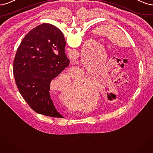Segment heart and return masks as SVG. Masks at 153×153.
Listing matches in <instances>:
<instances>
[{"instance_id":"1","label":"heart","mask_w":153,"mask_h":153,"mask_svg":"<svg viewBox=\"0 0 153 153\" xmlns=\"http://www.w3.org/2000/svg\"><path fill=\"white\" fill-rule=\"evenodd\" d=\"M81 75H82V74H81ZM84 75V74H83ZM60 78L61 79H60V80H63L64 81H67L68 83L69 82V81H70V75H69V74L68 73H63V74H60V76H59V77L58 78V79H59ZM57 80V79H56ZM76 81H76H74V82H75ZM79 85V83H77V85ZM58 91H62L63 93H65V94L66 95H77V94H79V91H73V92H71V93H70V92H67V93H66V92H65V90L63 89V88H58Z\"/></svg>"}]
</instances>
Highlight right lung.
<instances>
[{"mask_svg":"<svg viewBox=\"0 0 153 153\" xmlns=\"http://www.w3.org/2000/svg\"><path fill=\"white\" fill-rule=\"evenodd\" d=\"M65 40L58 28L43 23L25 36L13 62L16 86L23 99L39 114L62 117L50 95V83L69 65Z\"/></svg>","mask_w":153,"mask_h":153,"instance_id":"1","label":"right lung"}]
</instances>
